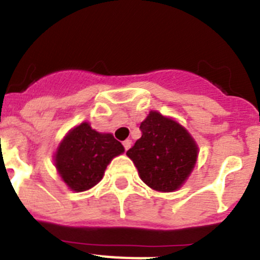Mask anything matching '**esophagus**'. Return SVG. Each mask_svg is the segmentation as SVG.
I'll return each mask as SVG.
<instances>
[{
    "instance_id": "esophagus-1",
    "label": "esophagus",
    "mask_w": 260,
    "mask_h": 260,
    "mask_svg": "<svg viewBox=\"0 0 260 260\" xmlns=\"http://www.w3.org/2000/svg\"><path fill=\"white\" fill-rule=\"evenodd\" d=\"M122 144H123V148H125V150L127 151L128 148L132 147V141H130V139H126V141L122 142Z\"/></svg>"
}]
</instances>
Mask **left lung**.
<instances>
[{
    "instance_id": "left-lung-1",
    "label": "left lung",
    "mask_w": 260,
    "mask_h": 260,
    "mask_svg": "<svg viewBox=\"0 0 260 260\" xmlns=\"http://www.w3.org/2000/svg\"><path fill=\"white\" fill-rule=\"evenodd\" d=\"M139 128L142 137L126 155L151 189L177 190L197 161L198 147L195 142L182 126L157 112H151Z\"/></svg>"
}]
</instances>
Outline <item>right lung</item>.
Wrapping results in <instances>:
<instances>
[{
	"instance_id": "1",
	"label": "right lung",
	"mask_w": 260,
	"mask_h": 260,
	"mask_svg": "<svg viewBox=\"0 0 260 260\" xmlns=\"http://www.w3.org/2000/svg\"><path fill=\"white\" fill-rule=\"evenodd\" d=\"M123 146L112 134H100L87 122L77 126L59 144L56 167L62 180L74 191H86L103 178L105 168Z\"/></svg>"
}]
</instances>
